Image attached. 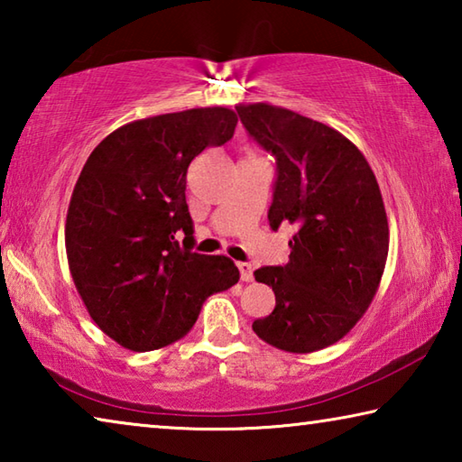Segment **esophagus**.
Wrapping results in <instances>:
<instances>
[{
  "mask_svg": "<svg viewBox=\"0 0 462 462\" xmlns=\"http://www.w3.org/2000/svg\"><path fill=\"white\" fill-rule=\"evenodd\" d=\"M236 267H238V271H240V279L242 281H253V264L250 263H236Z\"/></svg>",
  "mask_w": 462,
  "mask_h": 462,
  "instance_id": "34e87169",
  "label": "esophagus"
}]
</instances>
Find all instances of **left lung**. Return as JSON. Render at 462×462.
I'll list each match as a JSON object with an SVG mask.
<instances>
[{
    "instance_id": "8db88e82",
    "label": "left lung",
    "mask_w": 462,
    "mask_h": 462,
    "mask_svg": "<svg viewBox=\"0 0 462 462\" xmlns=\"http://www.w3.org/2000/svg\"><path fill=\"white\" fill-rule=\"evenodd\" d=\"M236 112L277 159L271 228H295L285 267L254 271L275 291V310L253 330L285 353H316L353 330L379 289L389 253L379 183L338 130L263 101Z\"/></svg>"
}]
</instances>
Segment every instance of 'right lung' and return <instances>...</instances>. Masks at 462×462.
I'll return each instance as SVG.
<instances>
[{"mask_svg":"<svg viewBox=\"0 0 462 462\" xmlns=\"http://www.w3.org/2000/svg\"><path fill=\"white\" fill-rule=\"evenodd\" d=\"M236 122L220 106L136 120L83 165L65 224L69 269L91 319L120 346L146 353L177 342L209 295L238 283L228 256L191 253L185 201L191 161L228 143Z\"/></svg>","mask_w":462,"mask_h":462,"instance_id":"obj_1","label":"right lung"}]
</instances>
